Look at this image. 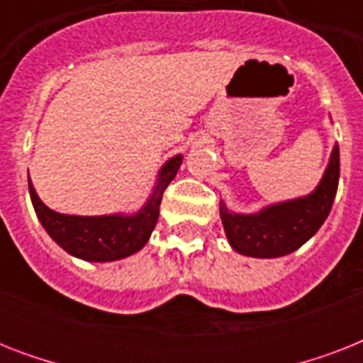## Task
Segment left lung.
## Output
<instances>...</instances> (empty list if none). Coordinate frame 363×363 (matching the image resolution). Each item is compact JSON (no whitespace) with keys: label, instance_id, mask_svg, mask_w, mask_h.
<instances>
[{"label":"left lung","instance_id":"8db88e82","mask_svg":"<svg viewBox=\"0 0 363 363\" xmlns=\"http://www.w3.org/2000/svg\"><path fill=\"white\" fill-rule=\"evenodd\" d=\"M339 184V147L316 188L307 196L262 207L256 213H235L220 199V218L228 242L250 258H281L298 250L315 235L332 211Z\"/></svg>","mask_w":363,"mask_h":363}]
</instances>
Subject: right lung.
I'll return each instance as SVG.
<instances>
[{"label":"right lung","mask_w":363,"mask_h":363,"mask_svg":"<svg viewBox=\"0 0 363 363\" xmlns=\"http://www.w3.org/2000/svg\"><path fill=\"white\" fill-rule=\"evenodd\" d=\"M182 164V154H175L158 171L152 192L135 213L81 216L56 213L43 203L30 184V198L35 215L47 233L65 252L84 262H115L139 252L147 245L160 216L162 196Z\"/></svg>","instance_id":"add662e5"}]
</instances>
